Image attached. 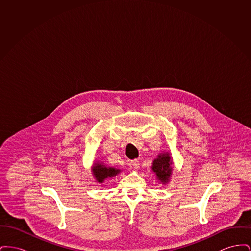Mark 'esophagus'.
<instances>
[{"label": "esophagus", "instance_id": "1", "mask_svg": "<svg viewBox=\"0 0 251 251\" xmlns=\"http://www.w3.org/2000/svg\"><path fill=\"white\" fill-rule=\"evenodd\" d=\"M131 166L133 167L134 169H138V168H139V161H138V160H136V159L131 160Z\"/></svg>", "mask_w": 251, "mask_h": 251}]
</instances>
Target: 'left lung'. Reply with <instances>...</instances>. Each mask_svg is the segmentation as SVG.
Instances as JSON below:
<instances>
[{
	"mask_svg": "<svg viewBox=\"0 0 251 251\" xmlns=\"http://www.w3.org/2000/svg\"><path fill=\"white\" fill-rule=\"evenodd\" d=\"M152 171L156 178L162 183H167L172 173V161L169 153H161L152 163Z\"/></svg>",
	"mask_w": 251,
	"mask_h": 251,
	"instance_id": "left-lung-1",
	"label": "left lung"
}]
</instances>
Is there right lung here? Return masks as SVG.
I'll list each match as a JSON object with an SVG mask.
<instances>
[{"instance_id": "right-lung-1", "label": "right lung", "mask_w": 251, "mask_h": 251, "mask_svg": "<svg viewBox=\"0 0 251 251\" xmlns=\"http://www.w3.org/2000/svg\"><path fill=\"white\" fill-rule=\"evenodd\" d=\"M120 172V169L115 167H106L103 163L97 162L92 167V173L94 178L99 183H102L105 179L117 176Z\"/></svg>"}]
</instances>
